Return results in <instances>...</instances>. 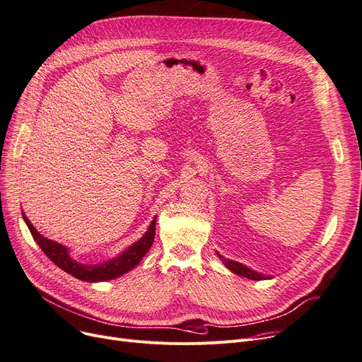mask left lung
<instances>
[{
    "label": "left lung",
    "instance_id": "obj_1",
    "mask_svg": "<svg viewBox=\"0 0 362 362\" xmlns=\"http://www.w3.org/2000/svg\"><path fill=\"white\" fill-rule=\"evenodd\" d=\"M216 255H218V258L223 262V264L230 270L233 272L235 274H239V276H243V278H248V279H252V281H263V279H270V276H267V274H263L259 272H255L252 269H250L248 266H243L242 263H238V262H233V259H228V258H224L220 252H216Z\"/></svg>",
    "mask_w": 362,
    "mask_h": 362
}]
</instances>
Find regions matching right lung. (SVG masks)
<instances>
[{"label": "right lung", "instance_id": "1", "mask_svg": "<svg viewBox=\"0 0 362 362\" xmlns=\"http://www.w3.org/2000/svg\"><path fill=\"white\" fill-rule=\"evenodd\" d=\"M22 216L28 228H30L34 240L38 243V247L42 250V252H45L57 267L69 273L71 276L86 282L111 281L122 276V274L127 272H131L134 267H136L141 263L142 257L150 251L154 240V235H156V216H154V220L150 223L144 236L135 243H132L131 247H127L117 257L110 258L104 263L83 264L71 257L69 254L71 251L65 247V245L57 243L52 239L42 236L40 231L31 224V221L28 220L25 212H22Z\"/></svg>", "mask_w": 362, "mask_h": 362}]
</instances>
